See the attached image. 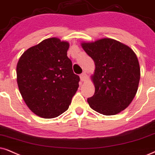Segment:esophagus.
I'll use <instances>...</instances> for the list:
<instances>
[{
	"label": "esophagus",
	"instance_id": "esophagus-1",
	"mask_svg": "<svg viewBox=\"0 0 155 155\" xmlns=\"http://www.w3.org/2000/svg\"><path fill=\"white\" fill-rule=\"evenodd\" d=\"M80 79H81V81H85L87 79V74H86L85 72H84L83 74H81V75H80Z\"/></svg>",
	"mask_w": 155,
	"mask_h": 155
}]
</instances>
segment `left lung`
Returning <instances> with one entry per match:
<instances>
[{"label": "left lung", "mask_w": 155, "mask_h": 155, "mask_svg": "<svg viewBox=\"0 0 155 155\" xmlns=\"http://www.w3.org/2000/svg\"><path fill=\"white\" fill-rule=\"evenodd\" d=\"M81 46L95 64L91 76L95 92L87 99L89 107L107 116L120 113L129 107L138 89L140 67L134 51L109 38L82 41Z\"/></svg>", "instance_id": "1"}]
</instances>
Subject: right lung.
I'll return each mask as SVG.
<instances>
[{
	"instance_id": "1",
	"label": "right lung",
	"mask_w": 155,
	"mask_h": 155,
	"mask_svg": "<svg viewBox=\"0 0 155 155\" xmlns=\"http://www.w3.org/2000/svg\"><path fill=\"white\" fill-rule=\"evenodd\" d=\"M69 43L53 37L27 49L16 66L17 84L31 111L44 119L57 117L68 109L79 88L68 58Z\"/></svg>"
}]
</instances>
